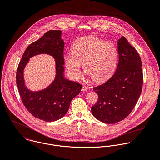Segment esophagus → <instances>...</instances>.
<instances>
[{
  "label": "esophagus",
  "mask_w": 160,
  "mask_h": 160,
  "mask_svg": "<svg viewBox=\"0 0 160 160\" xmlns=\"http://www.w3.org/2000/svg\"><path fill=\"white\" fill-rule=\"evenodd\" d=\"M87 90H88V88L85 86H83L82 89H81V91L82 92H86V91H87Z\"/></svg>",
  "instance_id": "esophagus-1"
}]
</instances>
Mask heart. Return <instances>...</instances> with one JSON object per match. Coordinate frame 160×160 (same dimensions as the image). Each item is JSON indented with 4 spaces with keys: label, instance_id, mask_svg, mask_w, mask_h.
<instances>
[{
    "label": "heart",
    "instance_id": "1",
    "mask_svg": "<svg viewBox=\"0 0 160 160\" xmlns=\"http://www.w3.org/2000/svg\"><path fill=\"white\" fill-rule=\"evenodd\" d=\"M118 53L116 47L99 38L89 36L77 40L72 51L64 55V64L69 77L78 80L82 64L89 77L97 82L108 79L117 67Z\"/></svg>",
    "mask_w": 160,
    "mask_h": 160
}]
</instances>
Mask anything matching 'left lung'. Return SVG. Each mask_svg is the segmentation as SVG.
<instances>
[{"mask_svg":"<svg viewBox=\"0 0 160 160\" xmlns=\"http://www.w3.org/2000/svg\"><path fill=\"white\" fill-rule=\"evenodd\" d=\"M117 45L119 59L116 71L105 83L93 88L98 100L91 112L96 118L105 123L125 119L135 106L142 90L140 55L123 36L117 40Z\"/></svg>","mask_w":160,"mask_h":160,"instance_id":"1","label":"left lung"}]
</instances>
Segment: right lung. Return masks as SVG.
<instances>
[{"instance_id":"obj_1","label":"right lung","mask_w":160,"mask_h":160,"mask_svg":"<svg viewBox=\"0 0 160 160\" xmlns=\"http://www.w3.org/2000/svg\"><path fill=\"white\" fill-rule=\"evenodd\" d=\"M61 34V30H50L30 44L23 54L17 71V85L23 105L35 117L45 122H53L64 117L71 101L80 93L82 87L79 83L69 81L64 76V42ZM41 53L54 57L56 74L48 87L32 92L25 85L24 69L30 57Z\"/></svg>"}]
</instances>
